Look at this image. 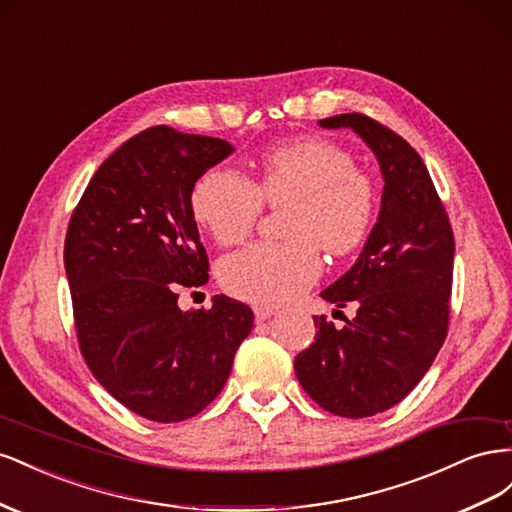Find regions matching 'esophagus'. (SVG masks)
Wrapping results in <instances>:
<instances>
[{
  "mask_svg": "<svg viewBox=\"0 0 512 512\" xmlns=\"http://www.w3.org/2000/svg\"><path fill=\"white\" fill-rule=\"evenodd\" d=\"M253 311H255L257 321H264V319H270L272 315H276V309H272V306H266V304H257Z\"/></svg>",
  "mask_w": 512,
  "mask_h": 512,
  "instance_id": "34e87169",
  "label": "esophagus"
}]
</instances>
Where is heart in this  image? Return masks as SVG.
<instances>
[{"label":"heart","mask_w":512,"mask_h":512,"mask_svg":"<svg viewBox=\"0 0 512 512\" xmlns=\"http://www.w3.org/2000/svg\"><path fill=\"white\" fill-rule=\"evenodd\" d=\"M264 206L289 208L287 242H261L223 259L218 279L229 294L257 304L296 298L321 274L319 246L345 257L364 244L375 225L379 191L373 175L356 167L341 143L304 137L266 150L253 180L214 167L191 191L195 221L223 246L251 236Z\"/></svg>","instance_id":"heart-1"}]
</instances>
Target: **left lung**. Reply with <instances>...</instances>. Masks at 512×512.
Returning <instances> with one entry per match:
<instances>
[{
	"label": "left lung",
	"mask_w": 512,
	"mask_h": 512,
	"mask_svg": "<svg viewBox=\"0 0 512 512\" xmlns=\"http://www.w3.org/2000/svg\"><path fill=\"white\" fill-rule=\"evenodd\" d=\"M349 126L384 173L382 212L354 268L321 291L356 317L334 328L315 315V341L294 360L304 392L326 412L364 418L390 410L414 390L446 341L455 236L418 152L364 113L319 120Z\"/></svg>",
	"instance_id": "1"
}]
</instances>
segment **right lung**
Wrapping results in <instances>:
<instances>
[{
  "mask_svg": "<svg viewBox=\"0 0 512 512\" xmlns=\"http://www.w3.org/2000/svg\"><path fill=\"white\" fill-rule=\"evenodd\" d=\"M231 152L223 139L152 126L98 167L68 223L81 356L111 397L154 422L208 407L253 330L251 306L227 296L212 309L178 306L180 291L206 285L210 272L193 184Z\"/></svg>",
  "mask_w": 512,
  "mask_h": 512,
  "instance_id": "obj_1",
  "label": "right lung"
}]
</instances>
